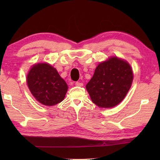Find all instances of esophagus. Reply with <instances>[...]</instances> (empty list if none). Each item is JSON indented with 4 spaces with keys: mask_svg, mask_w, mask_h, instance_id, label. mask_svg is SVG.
Masks as SVG:
<instances>
[{
    "mask_svg": "<svg viewBox=\"0 0 160 160\" xmlns=\"http://www.w3.org/2000/svg\"><path fill=\"white\" fill-rule=\"evenodd\" d=\"M76 85L78 87H82L83 86V83L80 82H76Z\"/></svg>",
    "mask_w": 160,
    "mask_h": 160,
    "instance_id": "1",
    "label": "esophagus"
}]
</instances>
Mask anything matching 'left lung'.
<instances>
[{"label": "left lung", "mask_w": 160, "mask_h": 160, "mask_svg": "<svg viewBox=\"0 0 160 160\" xmlns=\"http://www.w3.org/2000/svg\"><path fill=\"white\" fill-rule=\"evenodd\" d=\"M132 79L130 64L118 57H111L98 64L86 89L97 106L112 108L124 100Z\"/></svg>", "instance_id": "8db88e82"}]
</instances>
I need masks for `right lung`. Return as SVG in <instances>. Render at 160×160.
<instances>
[{"label":"right lung","mask_w":160,"mask_h":160,"mask_svg":"<svg viewBox=\"0 0 160 160\" xmlns=\"http://www.w3.org/2000/svg\"><path fill=\"white\" fill-rule=\"evenodd\" d=\"M27 83L33 96L45 106L61 102L68 89L65 81L48 63L33 65L27 76Z\"/></svg>","instance_id":"obj_1"}]
</instances>
